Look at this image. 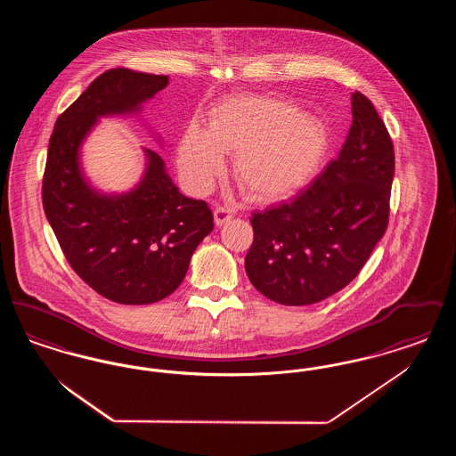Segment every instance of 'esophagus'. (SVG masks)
Wrapping results in <instances>:
<instances>
[{"label": "esophagus", "instance_id": "obj_1", "mask_svg": "<svg viewBox=\"0 0 456 456\" xmlns=\"http://www.w3.org/2000/svg\"><path fill=\"white\" fill-rule=\"evenodd\" d=\"M232 210H229V208H225V207H217L216 210H214V218H216V224L217 225H224V224H227L231 218H232Z\"/></svg>", "mask_w": 456, "mask_h": 456}]
</instances>
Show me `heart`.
Instances as JSON below:
<instances>
[{
	"instance_id": "heart-1",
	"label": "heart",
	"mask_w": 456,
	"mask_h": 456,
	"mask_svg": "<svg viewBox=\"0 0 456 456\" xmlns=\"http://www.w3.org/2000/svg\"><path fill=\"white\" fill-rule=\"evenodd\" d=\"M330 151L325 125L289 101L239 95L212 110L208 131L190 125L177 166L196 191H207L234 157V177L249 200L273 203L297 195L320 174Z\"/></svg>"
}]
</instances>
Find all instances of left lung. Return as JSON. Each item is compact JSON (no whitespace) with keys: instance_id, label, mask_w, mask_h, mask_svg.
<instances>
[{"instance_id":"obj_1","label":"left lung","mask_w":456,"mask_h":456,"mask_svg":"<svg viewBox=\"0 0 456 456\" xmlns=\"http://www.w3.org/2000/svg\"><path fill=\"white\" fill-rule=\"evenodd\" d=\"M347 140L323 173L290 201L251 217L246 273L273 303L323 301L352 282L385 236L395 151L372 102L352 94Z\"/></svg>"}]
</instances>
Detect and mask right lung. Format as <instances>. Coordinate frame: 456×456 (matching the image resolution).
Here are the masks:
<instances>
[{"instance_id": "obj_1", "label": "right lung", "mask_w": 456, "mask_h": 456, "mask_svg": "<svg viewBox=\"0 0 456 456\" xmlns=\"http://www.w3.org/2000/svg\"><path fill=\"white\" fill-rule=\"evenodd\" d=\"M169 84L166 75L112 68L56 119L43 177V205L66 261L112 303L152 304L183 282L196 246L214 229L203 200L181 195L164 160L147 153V173L125 195H101L82 175L84 138L109 114H126Z\"/></svg>"}]
</instances>
